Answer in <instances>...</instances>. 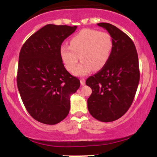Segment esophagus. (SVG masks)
<instances>
[{
    "instance_id": "esophagus-1",
    "label": "esophagus",
    "mask_w": 157,
    "mask_h": 157,
    "mask_svg": "<svg viewBox=\"0 0 157 157\" xmlns=\"http://www.w3.org/2000/svg\"><path fill=\"white\" fill-rule=\"evenodd\" d=\"M80 83L82 86H84L85 84H86V80H85L84 78H81L80 79Z\"/></svg>"
}]
</instances>
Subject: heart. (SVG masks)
Instances as JSON below:
<instances>
[{
  "label": "heart",
  "instance_id": "obj_1",
  "mask_svg": "<svg viewBox=\"0 0 157 157\" xmlns=\"http://www.w3.org/2000/svg\"><path fill=\"white\" fill-rule=\"evenodd\" d=\"M113 45L112 37L108 32L85 29L71 37L70 46H61V60L68 71L73 72L75 70V75L85 76L92 70L99 71L105 66ZM79 59L81 63L76 67Z\"/></svg>",
  "mask_w": 157,
  "mask_h": 157
}]
</instances>
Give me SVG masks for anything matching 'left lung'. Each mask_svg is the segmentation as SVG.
Masks as SVG:
<instances>
[{"mask_svg":"<svg viewBox=\"0 0 157 157\" xmlns=\"http://www.w3.org/2000/svg\"><path fill=\"white\" fill-rule=\"evenodd\" d=\"M97 25L111 35L113 45L105 66L86 81L92 89L88 109L97 120L109 122L123 116L132 104L140 81L138 55L132 40L117 27Z\"/></svg>","mask_w":157,"mask_h":157,"instance_id":"1","label":"left lung"}]
</instances>
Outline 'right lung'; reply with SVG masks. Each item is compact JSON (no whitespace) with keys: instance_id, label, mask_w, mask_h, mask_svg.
Instances as JSON below:
<instances>
[{"instance_id":"add662e5","label":"right lung","mask_w":157,"mask_h":157,"mask_svg":"<svg viewBox=\"0 0 157 157\" xmlns=\"http://www.w3.org/2000/svg\"><path fill=\"white\" fill-rule=\"evenodd\" d=\"M77 26L48 24L24 43L19 55L17 84L22 101L35 120L55 125L67 117L70 96L80 88L60 57L61 44Z\"/></svg>"}]
</instances>
